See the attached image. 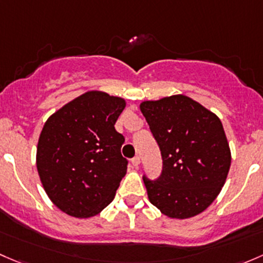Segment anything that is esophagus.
<instances>
[{
    "label": "esophagus",
    "instance_id": "obj_1",
    "mask_svg": "<svg viewBox=\"0 0 263 263\" xmlns=\"http://www.w3.org/2000/svg\"><path fill=\"white\" fill-rule=\"evenodd\" d=\"M139 163H140V157L139 156H135L134 158L132 159V164L134 167H138V166H139Z\"/></svg>",
    "mask_w": 263,
    "mask_h": 263
}]
</instances>
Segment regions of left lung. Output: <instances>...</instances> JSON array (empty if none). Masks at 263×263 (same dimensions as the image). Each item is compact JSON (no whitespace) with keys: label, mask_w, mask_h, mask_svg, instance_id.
Segmentation results:
<instances>
[{"label":"left lung","mask_w":263,"mask_h":263,"mask_svg":"<svg viewBox=\"0 0 263 263\" xmlns=\"http://www.w3.org/2000/svg\"><path fill=\"white\" fill-rule=\"evenodd\" d=\"M162 156L158 178L143 176L162 214L186 219L204 212L228 176L231 149L218 116L183 95L140 105Z\"/></svg>","instance_id":"left-lung-1"}]
</instances>
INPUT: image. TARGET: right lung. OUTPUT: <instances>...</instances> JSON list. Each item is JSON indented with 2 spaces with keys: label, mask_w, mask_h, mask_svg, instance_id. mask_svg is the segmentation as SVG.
I'll use <instances>...</instances> for the list:
<instances>
[{
  "label": "right lung",
  "mask_w": 263,
  "mask_h": 263,
  "mask_svg": "<svg viewBox=\"0 0 263 263\" xmlns=\"http://www.w3.org/2000/svg\"><path fill=\"white\" fill-rule=\"evenodd\" d=\"M124 107L120 97L88 91L44 124L36 167L45 192L62 212L90 218L114 200L128 168L120 152L125 138L114 126Z\"/></svg>",
  "instance_id": "right-lung-1"
}]
</instances>
